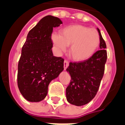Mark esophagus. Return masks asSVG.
I'll use <instances>...</instances> for the list:
<instances>
[{
	"label": "esophagus",
	"instance_id": "1",
	"mask_svg": "<svg viewBox=\"0 0 125 125\" xmlns=\"http://www.w3.org/2000/svg\"><path fill=\"white\" fill-rule=\"evenodd\" d=\"M68 66H69V62H67V60H65L64 62H63V68H64V70H66Z\"/></svg>",
	"mask_w": 125,
	"mask_h": 125
}]
</instances>
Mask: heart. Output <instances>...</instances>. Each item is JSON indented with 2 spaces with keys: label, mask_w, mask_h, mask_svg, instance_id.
Segmentation results:
<instances>
[{
  "label": "heart",
  "mask_w": 125,
  "mask_h": 125,
  "mask_svg": "<svg viewBox=\"0 0 125 125\" xmlns=\"http://www.w3.org/2000/svg\"><path fill=\"white\" fill-rule=\"evenodd\" d=\"M53 44L60 51L70 46V55L75 62H81L91 58L100 44L97 30L82 25H73L61 30L60 36L52 35Z\"/></svg>",
  "instance_id": "obj_1"
}]
</instances>
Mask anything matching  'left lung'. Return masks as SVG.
<instances>
[{"label":"left lung","mask_w":125,"mask_h":125,"mask_svg":"<svg viewBox=\"0 0 125 125\" xmlns=\"http://www.w3.org/2000/svg\"><path fill=\"white\" fill-rule=\"evenodd\" d=\"M100 50L91 58L82 62H70L67 72L71 75L70 85L66 88L68 102L76 106L86 105L95 97L105 72L107 54V46L100 30Z\"/></svg>","instance_id":"8db88e82"}]
</instances>
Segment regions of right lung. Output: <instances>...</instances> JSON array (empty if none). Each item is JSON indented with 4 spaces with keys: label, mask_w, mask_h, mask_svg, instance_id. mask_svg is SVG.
<instances>
[{
    "label": "right lung",
    "mask_w": 125,
    "mask_h": 125,
    "mask_svg": "<svg viewBox=\"0 0 125 125\" xmlns=\"http://www.w3.org/2000/svg\"><path fill=\"white\" fill-rule=\"evenodd\" d=\"M61 24L60 18L46 16L28 34L18 62L17 81L20 93L28 101L43 100L51 81L63 70L64 60L53 56L51 38L53 28Z\"/></svg>",
    "instance_id": "right-lung-1"
}]
</instances>
